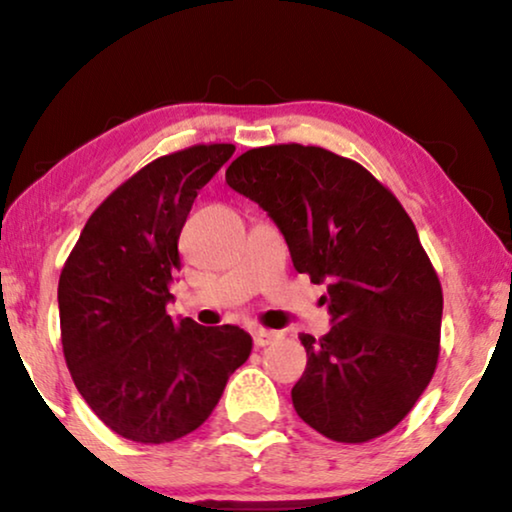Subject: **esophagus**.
<instances>
[{
	"instance_id": "obj_1",
	"label": "esophagus",
	"mask_w": 512,
	"mask_h": 512,
	"mask_svg": "<svg viewBox=\"0 0 512 512\" xmlns=\"http://www.w3.org/2000/svg\"><path fill=\"white\" fill-rule=\"evenodd\" d=\"M278 338H280V333H276V331H266V329H255L253 331L255 347H266V345H271V342H276Z\"/></svg>"
}]
</instances>
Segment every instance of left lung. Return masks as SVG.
Here are the masks:
<instances>
[{
  "mask_svg": "<svg viewBox=\"0 0 512 512\" xmlns=\"http://www.w3.org/2000/svg\"><path fill=\"white\" fill-rule=\"evenodd\" d=\"M225 181L273 218L296 271L329 282L333 329L299 335L308 365L292 388L296 414L340 444L391 432L437 370L444 310L409 213L356 160L312 144L250 149Z\"/></svg>",
  "mask_w": 512,
  "mask_h": 512,
  "instance_id": "obj_1",
  "label": "left lung"
}]
</instances>
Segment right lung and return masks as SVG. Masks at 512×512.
Wrapping results in <instances>:
<instances>
[{
    "instance_id": "right-lung-1",
    "label": "right lung",
    "mask_w": 512,
    "mask_h": 512,
    "mask_svg": "<svg viewBox=\"0 0 512 512\" xmlns=\"http://www.w3.org/2000/svg\"><path fill=\"white\" fill-rule=\"evenodd\" d=\"M234 154L211 142L160 156L91 213L59 276L61 347L91 411L135 444L197 430L253 352L239 326L172 322L179 234L197 190Z\"/></svg>"
}]
</instances>
